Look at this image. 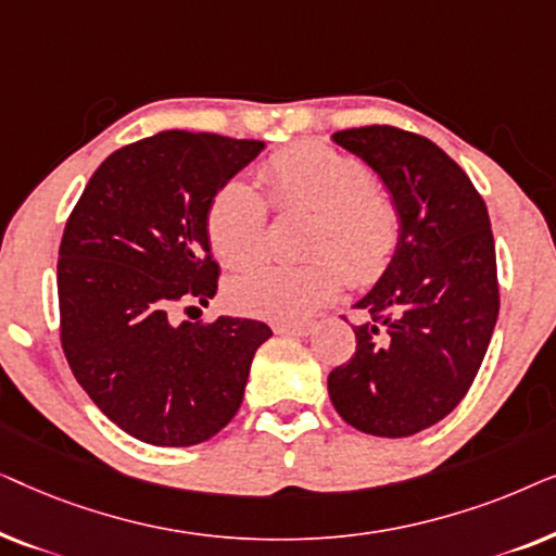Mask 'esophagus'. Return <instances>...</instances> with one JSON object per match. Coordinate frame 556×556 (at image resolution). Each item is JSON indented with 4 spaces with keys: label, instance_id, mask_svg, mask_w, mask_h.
<instances>
[{
    "label": "esophagus",
    "instance_id": "obj_1",
    "mask_svg": "<svg viewBox=\"0 0 556 556\" xmlns=\"http://www.w3.org/2000/svg\"><path fill=\"white\" fill-rule=\"evenodd\" d=\"M273 329L278 333H293V337H308V333H314L316 321H288V324H276Z\"/></svg>",
    "mask_w": 556,
    "mask_h": 556
}]
</instances>
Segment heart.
Masks as SVG:
<instances>
[{
    "label": "heart",
    "instance_id": "obj_1",
    "mask_svg": "<svg viewBox=\"0 0 556 556\" xmlns=\"http://www.w3.org/2000/svg\"><path fill=\"white\" fill-rule=\"evenodd\" d=\"M270 204L280 212L308 210L301 263H263L227 283L235 311L270 321L314 314L341 291L377 283L402 248L397 202L371 185L369 166L321 141L293 143L261 164ZM212 253L227 268H245L265 253L268 204L248 181L230 179L212 194L204 215Z\"/></svg>",
    "mask_w": 556,
    "mask_h": 556
}]
</instances>
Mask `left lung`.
<instances>
[{
	"label": "left lung",
	"instance_id": "left-lung-1",
	"mask_svg": "<svg viewBox=\"0 0 556 556\" xmlns=\"http://www.w3.org/2000/svg\"><path fill=\"white\" fill-rule=\"evenodd\" d=\"M333 141L375 169L402 215L392 268L356 303V352L329 375L352 428L407 438L466 397L498 318L496 245L483 197L438 143L397 126H362Z\"/></svg>",
	"mask_w": 556,
	"mask_h": 556
}]
</instances>
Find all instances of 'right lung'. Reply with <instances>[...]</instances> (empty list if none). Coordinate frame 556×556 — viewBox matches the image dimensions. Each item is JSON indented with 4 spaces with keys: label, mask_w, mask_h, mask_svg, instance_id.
Masks as SVG:
<instances>
[{
    "label": "right lung",
    "mask_w": 556,
    "mask_h": 556,
    "mask_svg": "<svg viewBox=\"0 0 556 556\" xmlns=\"http://www.w3.org/2000/svg\"><path fill=\"white\" fill-rule=\"evenodd\" d=\"M265 149L255 139L162 131L113 151L65 223L60 344L75 379L121 430L185 447L240 409L270 339L253 318L179 321L217 293L204 215L212 194Z\"/></svg>",
    "instance_id": "add662e5"
}]
</instances>
